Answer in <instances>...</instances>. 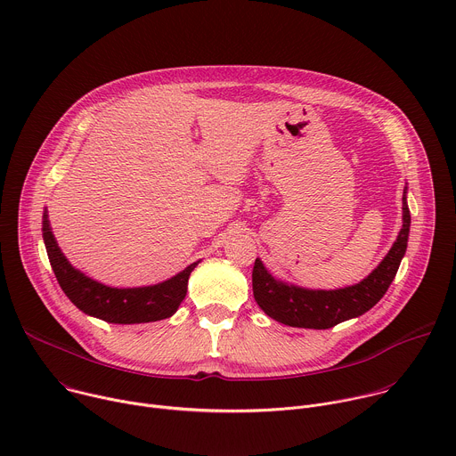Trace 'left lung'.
<instances>
[{
    "mask_svg": "<svg viewBox=\"0 0 456 456\" xmlns=\"http://www.w3.org/2000/svg\"><path fill=\"white\" fill-rule=\"evenodd\" d=\"M406 190L403 195V229L385 259L362 282L340 289H306L273 279L259 259L252 270V291L259 308L273 321L308 330H330L376 306L392 284L406 252L410 232Z\"/></svg>",
    "mask_w": 456,
    "mask_h": 456,
    "instance_id": "obj_1",
    "label": "left lung"
}]
</instances>
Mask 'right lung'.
Masks as SVG:
<instances>
[{"instance_id": "obj_1", "label": "right lung", "mask_w": 456, "mask_h": 456, "mask_svg": "<svg viewBox=\"0 0 456 456\" xmlns=\"http://www.w3.org/2000/svg\"><path fill=\"white\" fill-rule=\"evenodd\" d=\"M43 240L50 265L68 298L86 315L110 324H141L172 317L186 297L190 273L199 265V261L191 263L181 273L154 286L110 288L69 265L52 234L46 211L43 215Z\"/></svg>"}]
</instances>
